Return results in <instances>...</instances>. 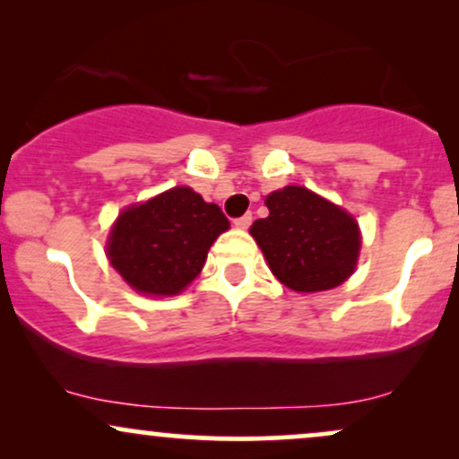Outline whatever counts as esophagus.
Here are the masks:
<instances>
[{
	"label": "esophagus",
	"instance_id": "obj_1",
	"mask_svg": "<svg viewBox=\"0 0 459 459\" xmlns=\"http://www.w3.org/2000/svg\"><path fill=\"white\" fill-rule=\"evenodd\" d=\"M250 224H252V215L250 213L241 215V218L235 220V226H237V229H241V230L247 229V226H250Z\"/></svg>",
	"mask_w": 459,
	"mask_h": 459
}]
</instances>
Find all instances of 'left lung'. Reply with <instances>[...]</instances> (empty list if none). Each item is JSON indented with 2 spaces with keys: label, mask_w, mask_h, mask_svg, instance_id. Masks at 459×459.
<instances>
[{
  "label": "left lung",
  "mask_w": 459,
  "mask_h": 459,
  "mask_svg": "<svg viewBox=\"0 0 459 459\" xmlns=\"http://www.w3.org/2000/svg\"><path fill=\"white\" fill-rule=\"evenodd\" d=\"M270 215L250 226L273 276L298 293L339 287L356 270L360 229L354 215L307 187L287 186L265 198Z\"/></svg>",
  "instance_id": "8db88e82"
}]
</instances>
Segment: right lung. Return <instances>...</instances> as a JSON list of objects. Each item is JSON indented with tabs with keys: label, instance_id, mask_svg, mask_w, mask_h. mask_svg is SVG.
<instances>
[{
	"label": "right lung",
	"instance_id": "add662e5",
	"mask_svg": "<svg viewBox=\"0 0 459 459\" xmlns=\"http://www.w3.org/2000/svg\"><path fill=\"white\" fill-rule=\"evenodd\" d=\"M229 220L192 187H172L116 218L108 259L123 281L144 296H177L203 270L209 247Z\"/></svg>",
	"mask_w": 459,
	"mask_h": 459
}]
</instances>
